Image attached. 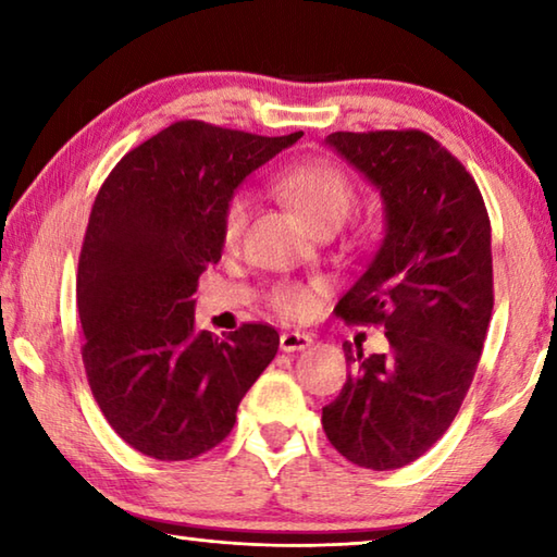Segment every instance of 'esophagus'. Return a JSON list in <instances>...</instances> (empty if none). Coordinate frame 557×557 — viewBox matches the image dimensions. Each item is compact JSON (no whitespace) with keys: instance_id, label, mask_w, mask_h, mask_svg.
Here are the masks:
<instances>
[{"instance_id":"esophagus-1","label":"esophagus","mask_w":557,"mask_h":557,"mask_svg":"<svg viewBox=\"0 0 557 557\" xmlns=\"http://www.w3.org/2000/svg\"><path fill=\"white\" fill-rule=\"evenodd\" d=\"M314 344V336L307 334V332H285L280 336V348L287 354H295V351H305Z\"/></svg>"}]
</instances>
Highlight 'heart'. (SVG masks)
I'll use <instances>...</instances> for the list:
<instances>
[{"label":"heart","mask_w":557,"mask_h":557,"mask_svg":"<svg viewBox=\"0 0 557 557\" xmlns=\"http://www.w3.org/2000/svg\"><path fill=\"white\" fill-rule=\"evenodd\" d=\"M277 186L312 231L329 221L344 223L354 206V186L348 176L324 159H307V162L289 166L277 178ZM248 194L233 196L223 213L225 240L238 238L245 221H248ZM272 305L289 317H305L314 305V289L305 285H282L272 292Z\"/></svg>","instance_id":"b5f03b06"}]
</instances>
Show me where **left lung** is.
Here are the masks:
<instances>
[{"instance_id":"8db88e82","label":"left lung","mask_w":557,"mask_h":557,"mask_svg":"<svg viewBox=\"0 0 557 557\" xmlns=\"http://www.w3.org/2000/svg\"><path fill=\"white\" fill-rule=\"evenodd\" d=\"M383 199V240L334 312L383 324L388 351L344 344L351 371L322 410L358 467L400 469L445 435L476 373L494 309L492 225L469 172L420 129L324 139Z\"/></svg>"}]
</instances>
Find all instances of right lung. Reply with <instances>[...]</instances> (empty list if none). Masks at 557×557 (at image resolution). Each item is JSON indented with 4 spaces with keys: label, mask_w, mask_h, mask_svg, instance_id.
<instances>
[{
    "label": "right lung",
    "mask_w": 557,
    "mask_h": 557,
    "mask_svg": "<svg viewBox=\"0 0 557 557\" xmlns=\"http://www.w3.org/2000/svg\"><path fill=\"white\" fill-rule=\"evenodd\" d=\"M182 120L120 159L92 203L78 260L83 363L110 428L162 461L228 437L280 334L194 324L201 272L221 260L223 213L243 178L297 143Z\"/></svg>",
    "instance_id": "right-lung-1"
}]
</instances>
